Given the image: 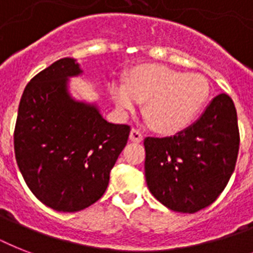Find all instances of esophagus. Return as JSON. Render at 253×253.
I'll use <instances>...</instances> for the list:
<instances>
[{"instance_id":"esophagus-1","label":"esophagus","mask_w":253,"mask_h":253,"mask_svg":"<svg viewBox=\"0 0 253 253\" xmlns=\"http://www.w3.org/2000/svg\"><path fill=\"white\" fill-rule=\"evenodd\" d=\"M130 140L131 142L140 143L143 140V134L138 130V128H132L130 132Z\"/></svg>"}]
</instances>
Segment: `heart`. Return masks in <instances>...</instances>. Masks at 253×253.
Segmentation results:
<instances>
[{
  "label": "heart",
  "mask_w": 253,
  "mask_h": 253,
  "mask_svg": "<svg viewBox=\"0 0 253 253\" xmlns=\"http://www.w3.org/2000/svg\"><path fill=\"white\" fill-rule=\"evenodd\" d=\"M115 105L132 111L144 102V117L155 131L176 134L189 126L209 97L206 79L164 65H146L136 69L127 85L114 83L110 87Z\"/></svg>",
  "instance_id": "heart-1"
}]
</instances>
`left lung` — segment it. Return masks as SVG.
Masks as SVG:
<instances>
[{"label": "left lung", "instance_id": "1", "mask_svg": "<svg viewBox=\"0 0 253 253\" xmlns=\"http://www.w3.org/2000/svg\"><path fill=\"white\" fill-rule=\"evenodd\" d=\"M239 142L235 105L222 93L188 128L173 136L144 139L147 186L173 211H200L226 188Z\"/></svg>", "mask_w": 253, "mask_h": 253}]
</instances>
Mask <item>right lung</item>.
<instances>
[{
  "mask_svg": "<svg viewBox=\"0 0 253 253\" xmlns=\"http://www.w3.org/2000/svg\"><path fill=\"white\" fill-rule=\"evenodd\" d=\"M83 73L64 57L26 85L14 128L18 168L33 194L63 212L89 208L106 190L130 126L109 123L95 105L69 95L68 77Z\"/></svg>",
  "mask_w": 253,
  "mask_h": 253,
  "instance_id": "1",
  "label": "right lung"
}]
</instances>
